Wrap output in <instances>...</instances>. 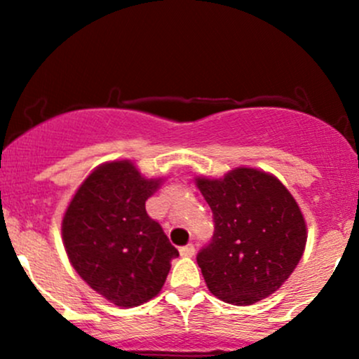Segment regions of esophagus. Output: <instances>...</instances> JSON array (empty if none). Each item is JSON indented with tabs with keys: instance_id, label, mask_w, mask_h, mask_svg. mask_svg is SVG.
Wrapping results in <instances>:
<instances>
[{
	"instance_id": "1",
	"label": "esophagus",
	"mask_w": 359,
	"mask_h": 359,
	"mask_svg": "<svg viewBox=\"0 0 359 359\" xmlns=\"http://www.w3.org/2000/svg\"><path fill=\"white\" fill-rule=\"evenodd\" d=\"M194 253H196L194 245H187V246H182V248H180V257H184V258H191V257H194Z\"/></svg>"
}]
</instances>
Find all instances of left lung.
<instances>
[{"label": "left lung", "mask_w": 359, "mask_h": 359, "mask_svg": "<svg viewBox=\"0 0 359 359\" xmlns=\"http://www.w3.org/2000/svg\"><path fill=\"white\" fill-rule=\"evenodd\" d=\"M194 180L214 216L212 241L197 255L209 292L233 306H251L277 292L307 243L294 196L277 177L251 167Z\"/></svg>", "instance_id": "8db88e82"}]
</instances>
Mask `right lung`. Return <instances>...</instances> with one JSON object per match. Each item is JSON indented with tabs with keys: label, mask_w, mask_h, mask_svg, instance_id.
<instances>
[{
	"label": "right lung",
	"mask_w": 359,
	"mask_h": 359,
	"mask_svg": "<svg viewBox=\"0 0 359 359\" xmlns=\"http://www.w3.org/2000/svg\"><path fill=\"white\" fill-rule=\"evenodd\" d=\"M163 182L147 179L131 160L94 168L62 217V241L74 270L94 292L118 307L156 297L179 251L145 203Z\"/></svg>",
	"instance_id": "right-lung-1"
}]
</instances>
